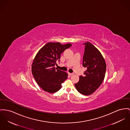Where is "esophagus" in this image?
<instances>
[{"mask_svg": "<svg viewBox=\"0 0 130 130\" xmlns=\"http://www.w3.org/2000/svg\"><path fill=\"white\" fill-rule=\"evenodd\" d=\"M68 74H69V75H72L73 74V73H69V72H68Z\"/></svg>", "mask_w": 130, "mask_h": 130, "instance_id": "34e87169", "label": "esophagus"}]
</instances>
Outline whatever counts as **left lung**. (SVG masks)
<instances>
[{
  "instance_id": "left-lung-1",
  "label": "left lung",
  "mask_w": 130,
  "mask_h": 130,
  "mask_svg": "<svg viewBox=\"0 0 130 130\" xmlns=\"http://www.w3.org/2000/svg\"><path fill=\"white\" fill-rule=\"evenodd\" d=\"M85 51L83 57V66L87 69L84 75L79 76L75 86L78 92L84 95L93 94L104 81L106 72V63L101 53L89 42L83 43Z\"/></svg>"
}]
</instances>
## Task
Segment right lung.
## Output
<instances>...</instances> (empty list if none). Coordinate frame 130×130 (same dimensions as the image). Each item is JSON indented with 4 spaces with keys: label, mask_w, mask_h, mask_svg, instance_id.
Returning a JSON list of instances; mask_svg holds the SVG:
<instances>
[{
    "label": "right lung",
    "mask_w": 130,
    "mask_h": 130,
    "mask_svg": "<svg viewBox=\"0 0 130 130\" xmlns=\"http://www.w3.org/2000/svg\"><path fill=\"white\" fill-rule=\"evenodd\" d=\"M72 45L59 42L45 44L37 53L31 66L32 74L38 85L50 93L58 91L61 84L68 78V73L56 69V61L60 62L61 54Z\"/></svg>",
    "instance_id": "add662e5"
}]
</instances>
